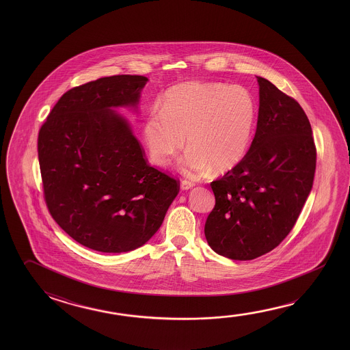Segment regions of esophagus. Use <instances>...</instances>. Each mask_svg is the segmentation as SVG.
Masks as SVG:
<instances>
[{"instance_id": "1", "label": "esophagus", "mask_w": 350, "mask_h": 350, "mask_svg": "<svg viewBox=\"0 0 350 350\" xmlns=\"http://www.w3.org/2000/svg\"><path fill=\"white\" fill-rule=\"evenodd\" d=\"M193 187H194V183L189 182V180H182V183H180V189L182 190H189Z\"/></svg>"}]
</instances>
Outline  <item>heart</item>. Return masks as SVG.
<instances>
[{
	"instance_id": "b5f03b06",
	"label": "heart",
	"mask_w": 350,
	"mask_h": 350,
	"mask_svg": "<svg viewBox=\"0 0 350 350\" xmlns=\"http://www.w3.org/2000/svg\"><path fill=\"white\" fill-rule=\"evenodd\" d=\"M258 106L245 88L212 81L173 86L163 109L152 106L145 117L144 143L150 160L163 166L185 146L180 165L190 176L230 172L247 157Z\"/></svg>"
}]
</instances>
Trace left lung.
<instances>
[{
  "mask_svg": "<svg viewBox=\"0 0 350 350\" xmlns=\"http://www.w3.org/2000/svg\"><path fill=\"white\" fill-rule=\"evenodd\" d=\"M258 116L247 157L211 183L216 204L205 224L212 250L252 260L280 245L309 196L316 148L309 120L294 98L256 77Z\"/></svg>",
  "mask_w": 350,
  "mask_h": 350,
  "instance_id": "8db88e82",
  "label": "left lung"
}]
</instances>
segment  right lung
Instances as JSON below:
<instances>
[{
	"mask_svg": "<svg viewBox=\"0 0 350 350\" xmlns=\"http://www.w3.org/2000/svg\"><path fill=\"white\" fill-rule=\"evenodd\" d=\"M143 75H112L62 95L38 138L44 195L58 226L101 252L142 247L159 230L179 184L150 166L129 122Z\"/></svg>",
	"mask_w": 350,
	"mask_h": 350,
	"instance_id": "obj_1",
	"label": "right lung"
}]
</instances>
